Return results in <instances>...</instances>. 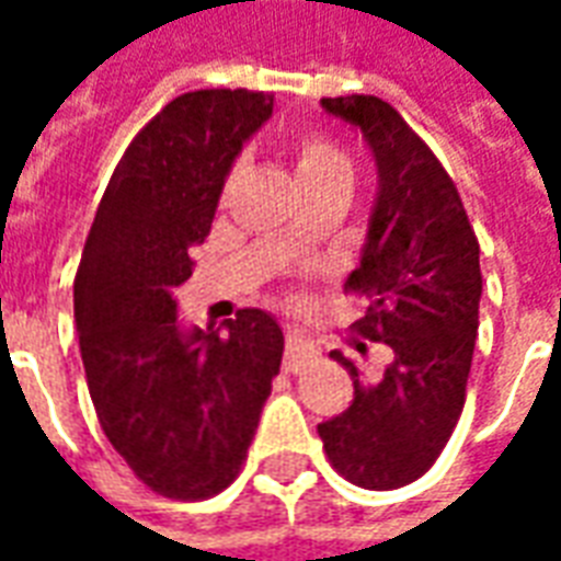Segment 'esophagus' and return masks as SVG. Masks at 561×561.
I'll use <instances>...</instances> for the list:
<instances>
[{"mask_svg":"<svg viewBox=\"0 0 561 561\" xmlns=\"http://www.w3.org/2000/svg\"><path fill=\"white\" fill-rule=\"evenodd\" d=\"M318 357V345L312 340H306L300 330H288L285 336V373H300L304 366H309Z\"/></svg>","mask_w":561,"mask_h":561,"instance_id":"34e87169","label":"esophagus"}]
</instances>
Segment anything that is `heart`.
Returning a JSON list of instances; mask_svg holds the SVG:
<instances>
[{"label":"heart","instance_id":"obj_1","mask_svg":"<svg viewBox=\"0 0 561 561\" xmlns=\"http://www.w3.org/2000/svg\"><path fill=\"white\" fill-rule=\"evenodd\" d=\"M294 171L300 185L318 183H348L352 180V161L328 135L321 131H300L291 138Z\"/></svg>","mask_w":561,"mask_h":561}]
</instances>
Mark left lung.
Masks as SVG:
<instances>
[{
    "label": "left lung",
    "mask_w": 561,
    "mask_h": 561,
    "mask_svg": "<svg viewBox=\"0 0 561 561\" xmlns=\"http://www.w3.org/2000/svg\"><path fill=\"white\" fill-rule=\"evenodd\" d=\"M373 149L378 197L360 264L345 291L364 294L354 330L385 342L393 360L378 381L348 369L354 400L318 423L328 459L364 490H397L421 478L445 450L466 405L481 304V245L450 173L388 102L376 95L321 99Z\"/></svg>",
    "instance_id": "obj_1"
}]
</instances>
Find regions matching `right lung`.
Returning a JSON list of instances; mask_svg holds the SVG:
<instances>
[{"label":"right lung","instance_id":"obj_1","mask_svg":"<svg viewBox=\"0 0 561 561\" xmlns=\"http://www.w3.org/2000/svg\"><path fill=\"white\" fill-rule=\"evenodd\" d=\"M273 95L195 90L140 128L116 164L75 276V321L107 442L152 493L197 502L240 474L279 376L276 318L240 309L219 330L180 328L173 288L209 233L233 159Z\"/></svg>","mask_w":561,"mask_h":561}]
</instances>
